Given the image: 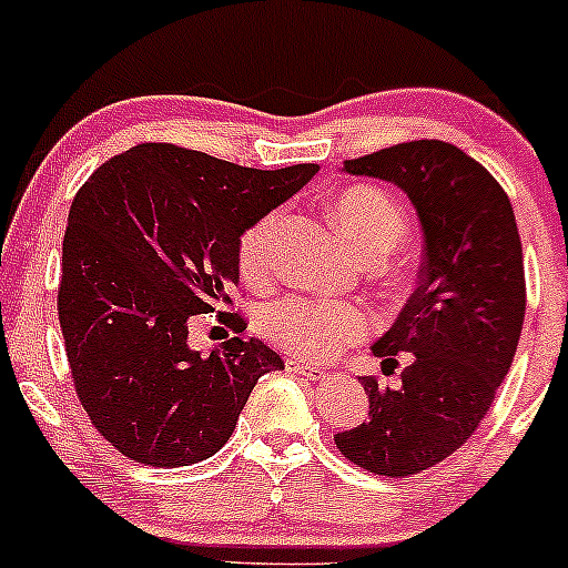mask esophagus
I'll return each instance as SVG.
<instances>
[{
    "label": "esophagus",
    "instance_id": "34e87169",
    "mask_svg": "<svg viewBox=\"0 0 568 568\" xmlns=\"http://www.w3.org/2000/svg\"><path fill=\"white\" fill-rule=\"evenodd\" d=\"M285 368L293 371V374H298V376H306V379H312V382L323 379V376H325L323 368L310 366V363L298 361V357H288V361H285Z\"/></svg>",
    "mask_w": 568,
    "mask_h": 568
}]
</instances>
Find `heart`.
Wrapping results in <instances>:
<instances>
[{
	"mask_svg": "<svg viewBox=\"0 0 568 568\" xmlns=\"http://www.w3.org/2000/svg\"><path fill=\"white\" fill-rule=\"evenodd\" d=\"M334 221L338 232L366 258H382L403 240L406 216L400 205L379 186L352 184L336 194ZM280 230V213H266L240 237L237 266L247 283L270 275L272 247ZM374 317L361 302L288 293L270 302L258 315V328L280 349L302 361H328L349 344L368 336Z\"/></svg>",
	"mask_w": 568,
	"mask_h": 568,
	"instance_id": "b5f03b06",
	"label": "heart"
}]
</instances>
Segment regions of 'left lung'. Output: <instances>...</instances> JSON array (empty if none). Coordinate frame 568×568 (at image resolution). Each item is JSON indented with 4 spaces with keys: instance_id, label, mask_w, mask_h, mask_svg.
Instances as JSON below:
<instances>
[{
    "instance_id": "obj_1",
    "label": "left lung",
    "mask_w": 568,
    "mask_h": 568,
    "mask_svg": "<svg viewBox=\"0 0 568 568\" xmlns=\"http://www.w3.org/2000/svg\"><path fill=\"white\" fill-rule=\"evenodd\" d=\"M342 171L400 186L425 232L419 285L371 347L387 374L397 352L414 357L397 387L363 376L368 422L336 433L357 467L403 478L452 456L484 422L524 328V251L505 189L454 143H397Z\"/></svg>"
}]
</instances>
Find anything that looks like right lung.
I'll return each instance as SVG.
<instances>
[{"mask_svg":"<svg viewBox=\"0 0 568 568\" xmlns=\"http://www.w3.org/2000/svg\"><path fill=\"white\" fill-rule=\"evenodd\" d=\"M315 173V162L256 171L139 143L84 181L63 234L58 321L80 403L116 452L152 467L207 459L258 376L283 368L258 338L202 357L189 323L232 304L240 237ZM219 315L243 334V315Z\"/></svg>","mask_w":568,"mask_h":568,"instance_id":"obj_1","label":"right lung"}]
</instances>
